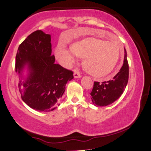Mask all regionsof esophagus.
<instances>
[{"mask_svg": "<svg viewBox=\"0 0 151 151\" xmlns=\"http://www.w3.org/2000/svg\"><path fill=\"white\" fill-rule=\"evenodd\" d=\"M73 76L75 78H81V74L78 70H75L73 73Z\"/></svg>", "mask_w": 151, "mask_h": 151, "instance_id": "34e87169", "label": "esophagus"}]
</instances>
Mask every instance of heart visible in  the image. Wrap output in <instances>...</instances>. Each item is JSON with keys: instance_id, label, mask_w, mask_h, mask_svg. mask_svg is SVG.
<instances>
[{"instance_id": "obj_1", "label": "heart", "mask_w": 151, "mask_h": 151, "mask_svg": "<svg viewBox=\"0 0 151 151\" xmlns=\"http://www.w3.org/2000/svg\"><path fill=\"white\" fill-rule=\"evenodd\" d=\"M121 46L114 40L105 41L96 37H88L73 43L70 49L58 46L56 56L66 66L75 63L76 56L83 58V65L95 77L107 76L114 70L121 54Z\"/></svg>"}]
</instances>
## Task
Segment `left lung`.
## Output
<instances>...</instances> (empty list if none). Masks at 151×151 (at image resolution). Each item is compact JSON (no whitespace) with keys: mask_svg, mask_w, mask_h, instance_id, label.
<instances>
[{"mask_svg":"<svg viewBox=\"0 0 151 151\" xmlns=\"http://www.w3.org/2000/svg\"><path fill=\"white\" fill-rule=\"evenodd\" d=\"M124 49V63L117 73L111 80L100 83L94 82L93 88L90 93L91 100L95 105L104 107L115 102L124 91L129 80V63Z\"/></svg>","mask_w":151,"mask_h":151,"instance_id":"left-lung-1","label":"left lung"}]
</instances>
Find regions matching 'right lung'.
I'll use <instances>...</instances> for the list:
<instances>
[{
	"label": "right lung",
	"instance_id": "add662e5",
	"mask_svg": "<svg viewBox=\"0 0 151 151\" xmlns=\"http://www.w3.org/2000/svg\"><path fill=\"white\" fill-rule=\"evenodd\" d=\"M54 62L51 35L42 30L30 34L17 49L15 71L20 76L26 65L29 70L25 81H19V91L22 100L37 111H51L56 109L65 92V84L73 78L72 70Z\"/></svg>",
	"mask_w": 151,
	"mask_h": 151
}]
</instances>
